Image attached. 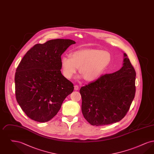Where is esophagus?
Listing matches in <instances>:
<instances>
[{
	"label": "esophagus",
	"instance_id": "1",
	"mask_svg": "<svg viewBox=\"0 0 154 154\" xmlns=\"http://www.w3.org/2000/svg\"><path fill=\"white\" fill-rule=\"evenodd\" d=\"M79 89V87L78 85H75L74 86V90H75V91H78Z\"/></svg>",
	"mask_w": 154,
	"mask_h": 154
}]
</instances>
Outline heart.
Here are the masks:
<instances>
[{"label":"heart","instance_id":"heart-1","mask_svg":"<svg viewBox=\"0 0 154 154\" xmlns=\"http://www.w3.org/2000/svg\"><path fill=\"white\" fill-rule=\"evenodd\" d=\"M111 56L110 52L96 49H82L73 52L70 58L63 57L60 60L63 75L70 79L79 72L88 81L97 79L110 65Z\"/></svg>","mask_w":154,"mask_h":154}]
</instances>
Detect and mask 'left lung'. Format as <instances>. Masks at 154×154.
Segmentation results:
<instances>
[{
	"instance_id": "8db88e82",
	"label": "left lung",
	"mask_w": 154,
	"mask_h": 154,
	"mask_svg": "<svg viewBox=\"0 0 154 154\" xmlns=\"http://www.w3.org/2000/svg\"><path fill=\"white\" fill-rule=\"evenodd\" d=\"M123 66L102 75L80 90L84 117L94 126L117 122L126 116L134 99L136 72L124 54Z\"/></svg>"
}]
</instances>
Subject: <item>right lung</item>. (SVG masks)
Segmentation results:
<instances>
[{"label": "right lung", "mask_w": 154, "mask_h": 154, "mask_svg": "<svg viewBox=\"0 0 154 154\" xmlns=\"http://www.w3.org/2000/svg\"><path fill=\"white\" fill-rule=\"evenodd\" d=\"M75 42L51 40L26 53L15 74L16 99L30 119L45 122L57 115L73 84L61 73V55Z\"/></svg>", "instance_id": "add662e5"}]
</instances>
